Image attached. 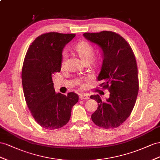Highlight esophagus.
<instances>
[{
  "mask_svg": "<svg viewBox=\"0 0 160 160\" xmlns=\"http://www.w3.org/2000/svg\"><path fill=\"white\" fill-rule=\"evenodd\" d=\"M88 98V96L86 94H80V100H86Z\"/></svg>",
  "mask_w": 160,
  "mask_h": 160,
  "instance_id": "esophagus-1",
  "label": "esophagus"
}]
</instances>
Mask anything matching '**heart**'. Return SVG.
I'll return each mask as SVG.
<instances>
[{
    "mask_svg": "<svg viewBox=\"0 0 160 160\" xmlns=\"http://www.w3.org/2000/svg\"><path fill=\"white\" fill-rule=\"evenodd\" d=\"M75 50L78 53L80 57L82 59L83 61L86 63H90L91 65L94 67L99 66L102 63V58L100 57H97L93 58L95 54L94 48L90 43L87 42H81L78 43ZM68 58V53L66 51H63L62 54V66H64ZM83 79L78 80V84H79L80 86H82Z\"/></svg>",
    "mask_w": 160,
    "mask_h": 160,
    "instance_id": "1",
    "label": "heart"
}]
</instances>
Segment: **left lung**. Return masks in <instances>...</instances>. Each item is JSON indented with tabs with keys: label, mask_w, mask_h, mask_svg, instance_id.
I'll list each match as a JSON object with an SVG mask.
<instances>
[{
	"label": "left lung",
	"mask_w": 160,
	"mask_h": 160,
	"mask_svg": "<svg viewBox=\"0 0 160 160\" xmlns=\"http://www.w3.org/2000/svg\"><path fill=\"white\" fill-rule=\"evenodd\" d=\"M83 35L102 50L103 62L97 80L102 82L100 87L110 92L106 101H102L98 94L91 96L98 103L91 118L103 129L117 128L130 116L138 97L139 78L134 53L129 43L115 32L102 31Z\"/></svg>",
	"instance_id": "1"
}]
</instances>
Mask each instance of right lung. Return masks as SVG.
Returning <instances> with one entry per match:
<instances>
[{
  "instance_id": "obj_1",
  "label": "right lung",
  "mask_w": 160,
  "mask_h": 160,
  "mask_svg": "<svg viewBox=\"0 0 160 160\" xmlns=\"http://www.w3.org/2000/svg\"><path fill=\"white\" fill-rule=\"evenodd\" d=\"M75 36L43 33L32 42L25 57L21 78L25 101L35 121L46 129L66 125L72 108L78 101L75 92L56 93L52 81V76L61 70L63 48Z\"/></svg>"
}]
</instances>
